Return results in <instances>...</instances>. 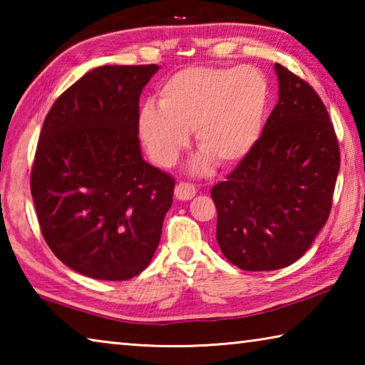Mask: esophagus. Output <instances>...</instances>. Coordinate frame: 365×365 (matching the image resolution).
<instances>
[{"mask_svg": "<svg viewBox=\"0 0 365 365\" xmlns=\"http://www.w3.org/2000/svg\"><path fill=\"white\" fill-rule=\"evenodd\" d=\"M196 195V188L195 185H191L188 182H180L175 187V197L177 200H182V201H188L191 200Z\"/></svg>", "mask_w": 365, "mask_h": 365, "instance_id": "obj_1", "label": "esophagus"}]
</instances>
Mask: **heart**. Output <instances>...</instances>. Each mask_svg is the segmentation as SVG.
Returning <instances> with one entry per match:
<instances>
[{
    "instance_id": "b5f03b06",
    "label": "heart",
    "mask_w": 365,
    "mask_h": 365,
    "mask_svg": "<svg viewBox=\"0 0 365 365\" xmlns=\"http://www.w3.org/2000/svg\"><path fill=\"white\" fill-rule=\"evenodd\" d=\"M159 106L140 110V137L159 165L170 168L195 130L205 154L195 169L206 172L215 159L222 165L242 160L261 137L269 106V83L251 66H191L160 85Z\"/></svg>"
}]
</instances>
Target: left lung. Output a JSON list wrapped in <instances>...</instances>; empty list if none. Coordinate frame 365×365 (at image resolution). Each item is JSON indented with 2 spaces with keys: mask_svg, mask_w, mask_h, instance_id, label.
<instances>
[{
  "mask_svg": "<svg viewBox=\"0 0 365 365\" xmlns=\"http://www.w3.org/2000/svg\"><path fill=\"white\" fill-rule=\"evenodd\" d=\"M279 103L256 146L214 185L215 238L224 256L250 272L277 270L304 255L330 215L339 148L325 104L282 64Z\"/></svg>",
  "mask_w": 365,
  "mask_h": 365,
  "instance_id": "left-lung-1",
  "label": "left lung"
}]
</instances>
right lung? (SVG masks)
<instances>
[{"instance_id":"right-lung-1","label":"right lung","mask_w":365,"mask_h":365,"mask_svg":"<svg viewBox=\"0 0 365 365\" xmlns=\"http://www.w3.org/2000/svg\"><path fill=\"white\" fill-rule=\"evenodd\" d=\"M156 64L103 66L61 95L30 174L41 235L61 262L98 280L138 275L156 251L175 180L141 158L140 95Z\"/></svg>"}]
</instances>
